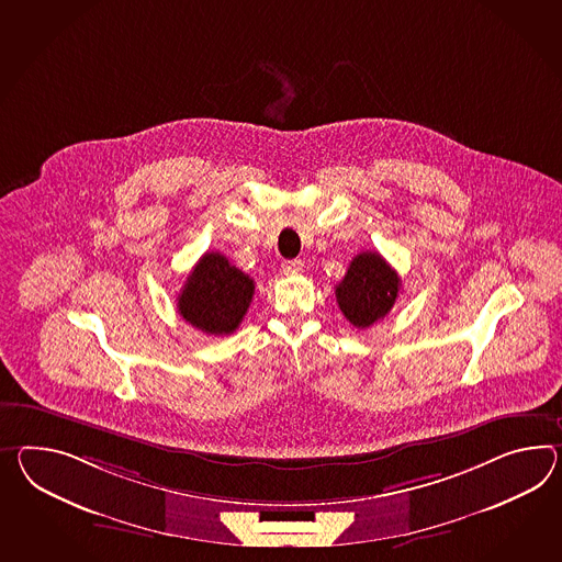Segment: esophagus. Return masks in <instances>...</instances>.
I'll return each mask as SVG.
<instances>
[{
  "label": "esophagus",
  "instance_id": "34e87169",
  "mask_svg": "<svg viewBox=\"0 0 562 562\" xmlns=\"http://www.w3.org/2000/svg\"><path fill=\"white\" fill-rule=\"evenodd\" d=\"M304 270V263L301 260H288L282 263V272L286 276L301 274Z\"/></svg>",
  "mask_w": 562,
  "mask_h": 562
}]
</instances>
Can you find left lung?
Listing matches in <instances>:
<instances>
[{"label":"left lung","mask_w":562,"mask_h":562,"mask_svg":"<svg viewBox=\"0 0 562 562\" xmlns=\"http://www.w3.org/2000/svg\"><path fill=\"white\" fill-rule=\"evenodd\" d=\"M400 286L396 270L378 251H363L349 263L335 296L345 318L357 329H368L392 311Z\"/></svg>","instance_id":"obj_1"}]
</instances>
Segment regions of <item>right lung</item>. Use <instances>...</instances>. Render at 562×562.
I'll return each instance as SVG.
<instances>
[{
  "label": "right lung",
  "mask_w": 562,
  "mask_h": 562,
  "mask_svg": "<svg viewBox=\"0 0 562 562\" xmlns=\"http://www.w3.org/2000/svg\"><path fill=\"white\" fill-rule=\"evenodd\" d=\"M254 280L220 251H206L180 290L179 315L206 335H232L254 299Z\"/></svg>",
  "instance_id": "right-lung-1"
}]
</instances>
